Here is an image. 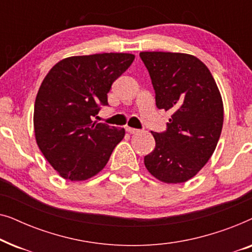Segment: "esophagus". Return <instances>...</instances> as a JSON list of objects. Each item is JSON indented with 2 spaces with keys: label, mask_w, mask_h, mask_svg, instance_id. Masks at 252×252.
<instances>
[{
  "label": "esophagus",
  "mask_w": 252,
  "mask_h": 252,
  "mask_svg": "<svg viewBox=\"0 0 252 252\" xmlns=\"http://www.w3.org/2000/svg\"><path fill=\"white\" fill-rule=\"evenodd\" d=\"M126 130H127V132H128V133H130V134H136V133L140 132L139 129L132 128V127H126Z\"/></svg>",
  "instance_id": "34e87169"
}]
</instances>
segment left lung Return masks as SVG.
Wrapping results in <instances>:
<instances>
[{"label": "left lung", "instance_id": "obj_1", "mask_svg": "<svg viewBox=\"0 0 252 252\" xmlns=\"http://www.w3.org/2000/svg\"><path fill=\"white\" fill-rule=\"evenodd\" d=\"M158 109L171 111L166 130L153 133L156 147L144 157L147 170L166 184L191 179L208 163L223 123L219 89L206 65L192 55L144 51Z\"/></svg>", "mask_w": 252, "mask_h": 252}]
</instances>
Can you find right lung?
I'll list each match as a JSON object with an SVG mask.
<instances>
[{
  "mask_svg": "<svg viewBox=\"0 0 252 252\" xmlns=\"http://www.w3.org/2000/svg\"><path fill=\"white\" fill-rule=\"evenodd\" d=\"M132 54L105 53L58 62L43 79L34 104L41 153L61 177L81 181L103 170L125 129L94 123L108 93L133 63Z\"/></svg>",
  "mask_w": 252,
  "mask_h": 252,
  "instance_id": "obj_1",
  "label": "right lung"
}]
</instances>
